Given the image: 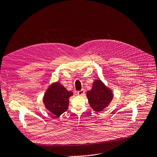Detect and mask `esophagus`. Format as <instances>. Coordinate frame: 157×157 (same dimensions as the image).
Wrapping results in <instances>:
<instances>
[{"mask_svg": "<svg viewBox=\"0 0 157 157\" xmlns=\"http://www.w3.org/2000/svg\"><path fill=\"white\" fill-rule=\"evenodd\" d=\"M84 93V90H81L78 91V94L79 95V96H82Z\"/></svg>", "mask_w": 157, "mask_h": 157, "instance_id": "1", "label": "esophagus"}]
</instances>
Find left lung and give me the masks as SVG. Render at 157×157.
Here are the masks:
<instances>
[{
    "label": "left lung",
    "mask_w": 157,
    "mask_h": 157,
    "mask_svg": "<svg viewBox=\"0 0 157 157\" xmlns=\"http://www.w3.org/2000/svg\"><path fill=\"white\" fill-rule=\"evenodd\" d=\"M91 107L96 111H101L111 101L113 94L101 80H95L91 91L86 93Z\"/></svg>",
    "instance_id": "left-lung-1"
}]
</instances>
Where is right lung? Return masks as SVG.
Instances as JSON below:
<instances>
[{
  "label": "right lung",
  "mask_w": 157,
  "mask_h": 157,
  "mask_svg": "<svg viewBox=\"0 0 157 157\" xmlns=\"http://www.w3.org/2000/svg\"><path fill=\"white\" fill-rule=\"evenodd\" d=\"M73 92L68 91L63 85L57 82L47 90L43 102L45 107L54 115L59 117L67 111L69 106V98Z\"/></svg>",
  "instance_id": "obj_1"
}]
</instances>
